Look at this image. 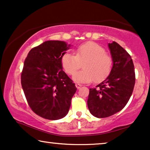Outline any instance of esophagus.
Segmentation results:
<instances>
[{
    "mask_svg": "<svg viewBox=\"0 0 150 150\" xmlns=\"http://www.w3.org/2000/svg\"><path fill=\"white\" fill-rule=\"evenodd\" d=\"M75 86H76V88H77V89H79V88H81L82 86L81 85V84H79V83H76L75 84Z\"/></svg>",
    "mask_w": 150,
    "mask_h": 150,
    "instance_id": "esophagus-1",
    "label": "esophagus"
}]
</instances>
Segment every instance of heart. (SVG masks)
<instances>
[{
	"label": "heart",
	"instance_id": "obj_1",
	"mask_svg": "<svg viewBox=\"0 0 150 150\" xmlns=\"http://www.w3.org/2000/svg\"><path fill=\"white\" fill-rule=\"evenodd\" d=\"M83 63L84 70L76 74ZM61 64L68 75L76 74L73 77L75 81L86 83L106 78L112 69V59L103 47L90 41L79 45L75 50V56L70 52L63 54Z\"/></svg>",
	"mask_w": 150,
	"mask_h": 150
}]
</instances>
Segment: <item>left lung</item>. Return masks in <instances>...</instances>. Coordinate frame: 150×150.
Masks as SVG:
<instances>
[{"label":"left lung","mask_w":150,"mask_h":150,"mask_svg":"<svg viewBox=\"0 0 150 150\" xmlns=\"http://www.w3.org/2000/svg\"><path fill=\"white\" fill-rule=\"evenodd\" d=\"M108 47L112 69L104 81L90 88L87 102L90 112L98 118L121 111L129 100L135 83L134 64L129 54L115 41Z\"/></svg>","instance_id":"1"}]
</instances>
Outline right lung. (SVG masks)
Segmentation results:
<instances>
[{
  "label": "right lung",
  "mask_w": 150,
  "mask_h": 150,
  "mask_svg": "<svg viewBox=\"0 0 150 150\" xmlns=\"http://www.w3.org/2000/svg\"><path fill=\"white\" fill-rule=\"evenodd\" d=\"M71 46L62 41H47L33 48L25 59L23 90L31 109L45 119L66 116L77 90L61 64V57Z\"/></svg>",
  "instance_id": "obj_1"
}]
</instances>
